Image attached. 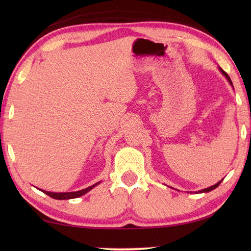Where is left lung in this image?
<instances>
[{"label":"left lung","instance_id":"obj_1","mask_svg":"<svg viewBox=\"0 0 251 251\" xmlns=\"http://www.w3.org/2000/svg\"><path fill=\"white\" fill-rule=\"evenodd\" d=\"M219 69H220V71L222 72V74H223V75H225L226 78H227V81H228V83H230L231 85H232V86H233V84H232V81H231V78H230V76H228L227 75V73L226 72H225V71H223L222 70V69L219 67ZM222 182V180L221 181H219V182H218V183H216V184H214V185H211V186H209V188H207V189H204V190H201V191H199V193H206V192H210L211 190H214V189H216L217 188V186H219V184Z\"/></svg>","mask_w":251,"mask_h":251}]
</instances>
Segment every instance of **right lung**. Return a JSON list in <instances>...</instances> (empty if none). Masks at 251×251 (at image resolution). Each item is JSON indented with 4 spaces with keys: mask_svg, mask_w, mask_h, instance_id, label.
Segmentation results:
<instances>
[{
    "mask_svg": "<svg viewBox=\"0 0 251 251\" xmlns=\"http://www.w3.org/2000/svg\"><path fill=\"white\" fill-rule=\"evenodd\" d=\"M97 184H99V182L90 185V186H88V188L83 189L81 191L66 192V193H55V192H47V191H44V190H42V192H43V193H45V194H47L49 196L52 197V199H55V200H70V199H76V197H79V196H82L84 194H86L87 192H89L90 190L94 189Z\"/></svg>",
    "mask_w": 251,
    "mask_h": 251,
    "instance_id": "add662e5",
    "label": "right lung"
}]
</instances>
